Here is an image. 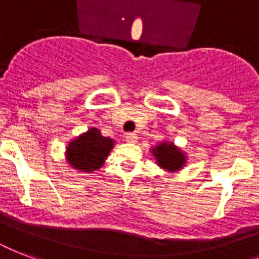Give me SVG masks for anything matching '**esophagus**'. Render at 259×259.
I'll list each match as a JSON object with an SVG mask.
<instances>
[{"instance_id": "esophagus-1", "label": "esophagus", "mask_w": 259, "mask_h": 259, "mask_svg": "<svg viewBox=\"0 0 259 259\" xmlns=\"http://www.w3.org/2000/svg\"><path fill=\"white\" fill-rule=\"evenodd\" d=\"M126 141L130 142V144H136L138 141V137L136 133H127L126 134Z\"/></svg>"}]
</instances>
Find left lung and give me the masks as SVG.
<instances>
[{"mask_svg": "<svg viewBox=\"0 0 259 259\" xmlns=\"http://www.w3.org/2000/svg\"><path fill=\"white\" fill-rule=\"evenodd\" d=\"M152 154L156 158L158 166L166 172H176L185 165V154L179 148L173 145V142H161L157 146L152 148Z\"/></svg>", "mask_w": 259, "mask_h": 259, "instance_id": "left-lung-1", "label": "left lung"}]
</instances>
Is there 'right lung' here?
<instances>
[{"mask_svg": "<svg viewBox=\"0 0 259 259\" xmlns=\"http://www.w3.org/2000/svg\"><path fill=\"white\" fill-rule=\"evenodd\" d=\"M113 146L111 138L103 137L97 127H91L68 144L67 161L75 169L93 173L103 165Z\"/></svg>", "mask_w": 259, "mask_h": 259, "instance_id": "add662e5", "label": "right lung"}]
</instances>
